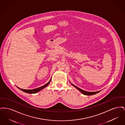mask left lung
<instances>
[{
	"label": "left lung",
	"mask_w": 125,
	"mask_h": 125,
	"mask_svg": "<svg viewBox=\"0 0 125 125\" xmlns=\"http://www.w3.org/2000/svg\"><path fill=\"white\" fill-rule=\"evenodd\" d=\"M72 85L73 86H74L75 88H76L77 89H78L82 93H83V95H95V94H97V93H98V92H99L101 90H100V91H95V92H88V91H85V90H83V89H80L79 88H78L77 87H76V86H75V85H74L73 84H72Z\"/></svg>",
	"instance_id": "1"
}]
</instances>
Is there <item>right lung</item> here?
Masks as SVG:
<instances>
[{
  "instance_id": "1",
  "label": "right lung",
  "mask_w": 125,
  "mask_h": 125,
  "mask_svg": "<svg viewBox=\"0 0 125 125\" xmlns=\"http://www.w3.org/2000/svg\"><path fill=\"white\" fill-rule=\"evenodd\" d=\"M51 80H50V81L49 82V83H46V84H45L44 85L42 86V87H40L39 88H36V89H21V88H19V87H18V88H19V89H21V90L24 91L26 93H30V94H34V93H36L38 92H39V91L41 90L42 89H44V88H45L46 87H47L48 85H49V84L50 83Z\"/></svg>"
}]
</instances>
